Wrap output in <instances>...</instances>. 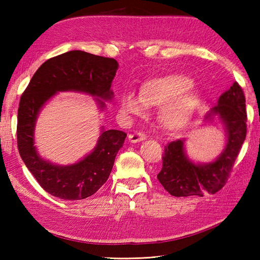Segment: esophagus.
<instances>
[{
	"label": "esophagus",
	"instance_id": "obj_1",
	"mask_svg": "<svg viewBox=\"0 0 260 260\" xmlns=\"http://www.w3.org/2000/svg\"><path fill=\"white\" fill-rule=\"evenodd\" d=\"M146 139V135L144 132L139 131V132H135V133H132L128 135V140L132 143H137V142H141L143 140Z\"/></svg>",
	"mask_w": 260,
	"mask_h": 260
}]
</instances>
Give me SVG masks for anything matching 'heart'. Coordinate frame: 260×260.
<instances>
[{"label": "heart", "instance_id": "obj_1", "mask_svg": "<svg viewBox=\"0 0 260 260\" xmlns=\"http://www.w3.org/2000/svg\"><path fill=\"white\" fill-rule=\"evenodd\" d=\"M192 81L183 76L171 75L146 81L140 90V97L133 92H126L121 97L120 108L126 115H139L148 106L162 105L159 119L162 123L174 128L189 118L194 107V95L186 91Z\"/></svg>", "mask_w": 260, "mask_h": 260}]
</instances>
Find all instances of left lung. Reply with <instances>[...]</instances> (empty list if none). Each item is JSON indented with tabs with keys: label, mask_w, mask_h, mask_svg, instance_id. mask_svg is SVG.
I'll return each instance as SVG.
<instances>
[{
	"label": "left lung",
	"mask_w": 260,
	"mask_h": 260,
	"mask_svg": "<svg viewBox=\"0 0 260 260\" xmlns=\"http://www.w3.org/2000/svg\"><path fill=\"white\" fill-rule=\"evenodd\" d=\"M215 114L225 124L228 142L223 153L214 162L203 165L190 162L184 154L182 140L170 142L164 147L163 165L157 180L171 196L202 197L204 191L214 194L227 183L247 135L246 98L238 82H234L230 89L220 96L218 105L207 117Z\"/></svg>",
	"instance_id": "8db88e82"
}]
</instances>
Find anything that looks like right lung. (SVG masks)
Wrapping results in <instances>:
<instances>
[{"mask_svg":"<svg viewBox=\"0 0 260 260\" xmlns=\"http://www.w3.org/2000/svg\"><path fill=\"white\" fill-rule=\"evenodd\" d=\"M118 63L80 50L48 59L33 75L20 99L18 109V150L26 168L43 190L63 200H81L96 193L112 172L116 154L123 146L125 132L104 131L92 153L70 167H58L42 159L33 145V131L39 110L57 91L77 90L110 99ZM104 106V103L99 101Z\"/></svg>","mask_w":260,"mask_h":260,"instance_id":"right-lung-1","label":"right lung"}]
</instances>
